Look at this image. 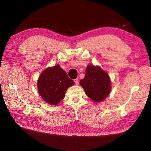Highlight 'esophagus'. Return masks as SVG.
I'll list each match as a JSON object with an SVG mask.
<instances>
[{
  "label": "esophagus",
  "mask_w": 151,
  "mask_h": 151,
  "mask_svg": "<svg viewBox=\"0 0 151 151\" xmlns=\"http://www.w3.org/2000/svg\"><path fill=\"white\" fill-rule=\"evenodd\" d=\"M74 81H75V84H76V85H78L79 81H78V78H76V79H75V80H74Z\"/></svg>",
  "instance_id": "esophagus-1"
}]
</instances>
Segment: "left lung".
Masks as SVG:
<instances>
[{
    "label": "left lung",
    "mask_w": 151,
    "mask_h": 151,
    "mask_svg": "<svg viewBox=\"0 0 151 151\" xmlns=\"http://www.w3.org/2000/svg\"><path fill=\"white\" fill-rule=\"evenodd\" d=\"M80 85L86 96L94 103L104 101L111 90L109 75L99 66L88 65L86 66L85 76L80 81Z\"/></svg>",
    "instance_id": "1"
}]
</instances>
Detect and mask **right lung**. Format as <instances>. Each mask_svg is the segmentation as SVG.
<instances>
[{
	"label": "right lung",
	"mask_w": 151,
	"mask_h": 151,
	"mask_svg": "<svg viewBox=\"0 0 151 151\" xmlns=\"http://www.w3.org/2000/svg\"><path fill=\"white\" fill-rule=\"evenodd\" d=\"M74 85L75 82L68 78L59 65L46 68L37 81L40 96L50 105H57L65 98L68 88Z\"/></svg>",
	"instance_id": "add662e5"
}]
</instances>
